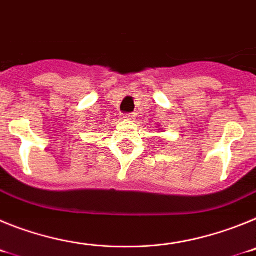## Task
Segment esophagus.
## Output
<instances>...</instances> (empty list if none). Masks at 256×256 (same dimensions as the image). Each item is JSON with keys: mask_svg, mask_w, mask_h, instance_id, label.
Instances as JSON below:
<instances>
[{"mask_svg": "<svg viewBox=\"0 0 256 256\" xmlns=\"http://www.w3.org/2000/svg\"><path fill=\"white\" fill-rule=\"evenodd\" d=\"M124 119L126 120H136V114L134 112H126V114H124Z\"/></svg>", "mask_w": 256, "mask_h": 256, "instance_id": "esophagus-1", "label": "esophagus"}]
</instances>
